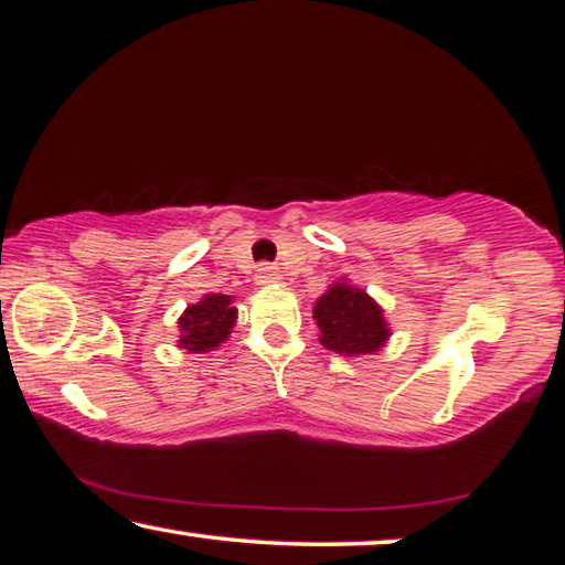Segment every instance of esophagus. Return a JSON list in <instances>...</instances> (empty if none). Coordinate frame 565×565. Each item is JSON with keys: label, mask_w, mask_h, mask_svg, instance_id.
<instances>
[{"label": "esophagus", "mask_w": 565, "mask_h": 565, "mask_svg": "<svg viewBox=\"0 0 565 565\" xmlns=\"http://www.w3.org/2000/svg\"><path fill=\"white\" fill-rule=\"evenodd\" d=\"M255 277H257L259 285H267V282H277V280H280V275H277V269H275L273 265H259Z\"/></svg>", "instance_id": "obj_1"}]
</instances>
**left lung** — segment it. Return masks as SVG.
Here are the masks:
<instances>
[{"label":"left lung","mask_w":565,"mask_h":565,"mask_svg":"<svg viewBox=\"0 0 565 565\" xmlns=\"http://www.w3.org/2000/svg\"><path fill=\"white\" fill-rule=\"evenodd\" d=\"M313 318L321 329L323 347L343 356L372 354L390 337L377 302L364 290L349 288L343 282L333 285L318 298Z\"/></svg>","instance_id":"obj_1"}]
</instances>
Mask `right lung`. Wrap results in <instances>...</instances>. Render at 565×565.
I'll return each mask as SVG.
<instances>
[{
  "instance_id": "1",
  "label": "right lung",
  "mask_w": 565,
  "mask_h": 565,
  "mask_svg": "<svg viewBox=\"0 0 565 565\" xmlns=\"http://www.w3.org/2000/svg\"><path fill=\"white\" fill-rule=\"evenodd\" d=\"M236 308H232V298L228 296H206L199 306H188L181 323V347L201 354V351H211L218 347L228 331L234 329Z\"/></svg>"
}]
</instances>
